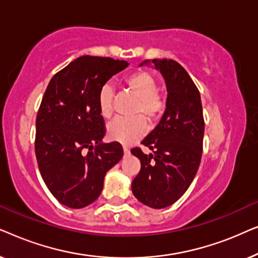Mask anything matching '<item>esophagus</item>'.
<instances>
[{
	"label": "esophagus",
	"instance_id": "34e87169",
	"mask_svg": "<svg viewBox=\"0 0 258 258\" xmlns=\"http://www.w3.org/2000/svg\"><path fill=\"white\" fill-rule=\"evenodd\" d=\"M123 151H124V155H128L129 154V149L126 147H123Z\"/></svg>",
	"mask_w": 258,
	"mask_h": 258
}]
</instances>
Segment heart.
<instances>
[{"label":"heart","instance_id":"heart-1","mask_svg":"<svg viewBox=\"0 0 258 258\" xmlns=\"http://www.w3.org/2000/svg\"><path fill=\"white\" fill-rule=\"evenodd\" d=\"M125 86L139 97V102L134 109L135 118H115L108 125V137L122 144H132L141 139L147 132V123L141 115H144L149 122H155L163 115L165 101L158 94L157 81L147 72L133 73L125 77ZM98 110L102 117L109 118L114 111V89L105 84L98 93Z\"/></svg>","mask_w":258,"mask_h":258}]
</instances>
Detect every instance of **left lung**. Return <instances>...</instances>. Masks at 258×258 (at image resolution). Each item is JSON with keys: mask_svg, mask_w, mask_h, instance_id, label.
<instances>
[{"mask_svg": "<svg viewBox=\"0 0 258 258\" xmlns=\"http://www.w3.org/2000/svg\"><path fill=\"white\" fill-rule=\"evenodd\" d=\"M143 64L160 70L168 95L161 121L142 141L154 154L132 149L141 161L132 190L141 203L162 209L181 199L199 170L204 135L202 102L191 77L178 62L155 58L140 67Z\"/></svg>", "mask_w": 258, "mask_h": 258, "instance_id": "1", "label": "left lung"}]
</instances>
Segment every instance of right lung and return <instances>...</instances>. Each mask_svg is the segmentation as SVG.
<instances>
[{
	"instance_id": "obj_1",
	"label": "right lung",
	"mask_w": 258,
	"mask_h": 258,
	"mask_svg": "<svg viewBox=\"0 0 258 258\" xmlns=\"http://www.w3.org/2000/svg\"><path fill=\"white\" fill-rule=\"evenodd\" d=\"M126 61L81 56L55 74L36 117L35 153L42 178L63 206L81 209L98 199L109 169L123 157L118 142L104 143L98 93Z\"/></svg>"
}]
</instances>
